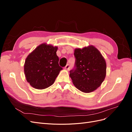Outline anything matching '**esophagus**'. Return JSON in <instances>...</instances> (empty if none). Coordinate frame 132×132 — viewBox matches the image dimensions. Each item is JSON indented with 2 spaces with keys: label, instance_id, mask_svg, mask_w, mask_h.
<instances>
[{
  "label": "esophagus",
  "instance_id": "obj_1",
  "mask_svg": "<svg viewBox=\"0 0 132 132\" xmlns=\"http://www.w3.org/2000/svg\"><path fill=\"white\" fill-rule=\"evenodd\" d=\"M69 68H70V66H69V64H67V65L64 67V69H65V70H68L69 69Z\"/></svg>",
  "mask_w": 132,
  "mask_h": 132
}]
</instances>
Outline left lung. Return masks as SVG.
Segmentation results:
<instances>
[{"instance_id": "left-lung-1", "label": "left lung", "mask_w": 132, "mask_h": 132, "mask_svg": "<svg viewBox=\"0 0 132 132\" xmlns=\"http://www.w3.org/2000/svg\"><path fill=\"white\" fill-rule=\"evenodd\" d=\"M75 69L70 71L74 85L85 93L96 90L104 81L106 75V63L96 48L93 45L75 48Z\"/></svg>"}]
</instances>
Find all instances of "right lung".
<instances>
[{
    "instance_id": "add662e5",
    "label": "right lung",
    "mask_w": 132,
    "mask_h": 132,
    "mask_svg": "<svg viewBox=\"0 0 132 132\" xmlns=\"http://www.w3.org/2000/svg\"><path fill=\"white\" fill-rule=\"evenodd\" d=\"M58 47L41 44L26 58L24 73L27 81L35 89L42 90L54 82L62 68L57 55Z\"/></svg>"
}]
</instances>
